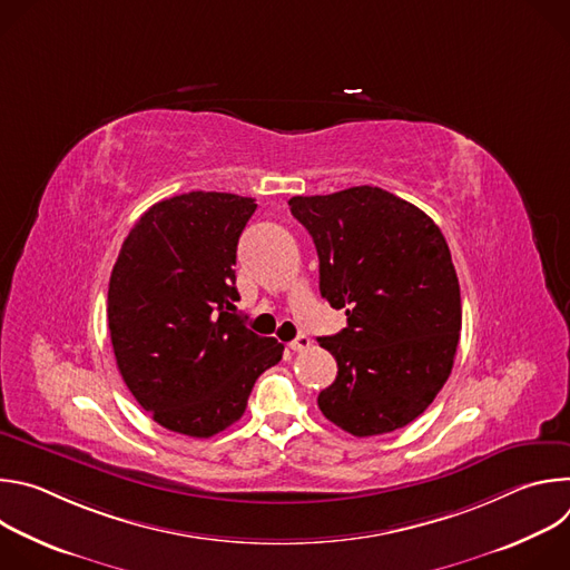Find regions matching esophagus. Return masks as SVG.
Listing matches in <instances>:
<instances>
[{"label":"esophagus","mask_w":570,"mask_h":570,"mask_svg":"<svg viewBox=\"0 0 570 570\" xmlns=\"http://www.w3.org/2000/svg\"><path fill=\"white\" fill-rule=\"evenodd\" d=\"M288 347H291L293 352H304V350H308V347H311V338H308V336H304V334H299L295 341H291V343H288Z\"/></svg>","instance_id":"1"}]
</instances>
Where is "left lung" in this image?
Segmentation results:
<instances>
[{
    "label": "left lung",
    "instance_id": "left-lung-1",
    "mask_svg": "<svg viewBox=\"0 0 570 570\" xmlns=\"http://www.w3.org/2000/svg\"><path fill=\"white\" fill-rule=\"evenodd\" d=\"M313 236L320 293L347 327L317 338L338 363L322 415L356 438L417 420L446 383L462 327L460 284L446 238L420 207L379 187L293 196Z\"/></svg>",
    "mask_w": 570,
    "mask_h": 570
}]
</instances>
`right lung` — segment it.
I'll return each instance as SVG.
<instances>
[{"label": "right lung", "instance_id": "right-lung-1", "mask_svg": "<svg viewBox=\"0 0 570 570\" xmlns=\"http://www.w3.org/2000/svg\"><path fill=\"white\" fill-rule=\"evenodd\" d=\"M255 198L189 191L155 203L115 262L108 327L137 403L174 433L212 438L246 413L255 381L282 361L236 313V246Z\"/></svg>", "mask_w": 570, "mask_h": 570}]
</instances>
